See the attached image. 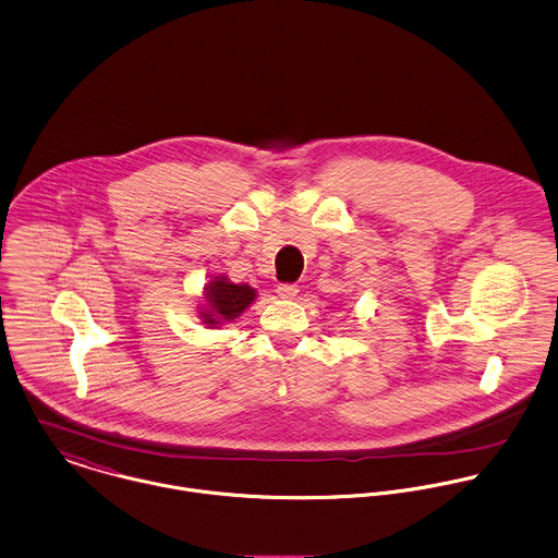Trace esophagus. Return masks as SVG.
<instances>
[{
    "mask_svg": "<svg viewBox=\"0 0 558 558\" xmlns=\"http://www.w3.org/2000/svg\"><path fill=\"white\" fill-rule=\"evenodd\" d=\"M278 295L282 298V300H293L295 295H298V284H289V282H284V284H278Z\"/></svg>",
    "mask_w": 558,
    "mask_h": 558,
    "instance_id": "esophagus-1",
    "label": "esophagus"
}]
</instances>
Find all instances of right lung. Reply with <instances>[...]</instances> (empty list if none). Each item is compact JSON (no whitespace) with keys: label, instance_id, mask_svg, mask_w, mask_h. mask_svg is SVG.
I'll list each match as a JSON object with an SVG mask.
<instances>
[{"label":"right lung","instance_id":"right-lung-1","mask_svg":"<svg viewBox=\"0 0 558 558\" xmlns=\"http://www.w3.org/2000/svg\"><path fill=\"white\" fill-rule=\"evenodd\" d=\"M204 298L206 311H202L199 317L208 328H215L241 317V313L254 302L256 291L250 284H234L226 276H215L204 287Z\"/></svg>","mask_w":558,"mask_h":558}]
</instances>
